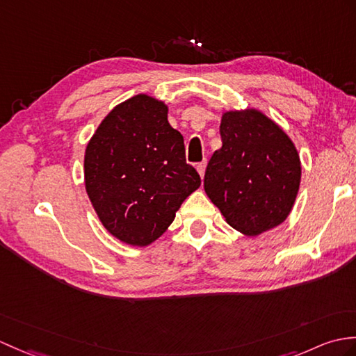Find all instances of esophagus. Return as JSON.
I'll return each instance as SVG.
<instances>
[{
    "label": "esophagus",
    "mask_w": 356,
    "mask_h": 356,
    "mask_svg": "<svg viewBox=\"0 0 356 356\" xmlns=\"http://www.w3.org/2000/svg\"><path fill=\"white\" fill-rule=\"evenodd\" d=\"M197 171H198V175H200V177L203 179L204 171H206V161H203V162H200V163H197Z\"/></svg>",
    "instance_id": "esophagus-1"
}]
</instances>
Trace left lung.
Returning a JSON list of instances; mask_svg holds the SVG:
<instances>
[{
	"label": "left lung",
	"mask_w": 356,
	"mask_h": 356,
	"mask_svg": "<svg viewBox=\"0 0 356 356\" xmlns=\"http://www.w3.org/2000/svg\"><path fill=\"white\" fill-rule=\"evenodd\" d=\"M222 145L204 172V191L238 232L256 236L290 216L300 186L293 140L256 109L221 117Z\"/></svg>",
	"instance_id": "obj_1"
}]
</instances>
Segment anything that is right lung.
<instances>
[{"instance_id":"obj_1","label":"right lung","mask_w":356,"mask_h":356,"mask_svg":"<svg viewBox=\"0 0 356 356\" xmlns=\"http://www.w3.org/2000/svg\"><path fill=\"white\" fill-rule=\"evenodd\" d=\"M200 181L167 104L145 94L113 107L85 152L89 200L103 226L130 245L156 241Z\"/></svg>"}]
</instances>
